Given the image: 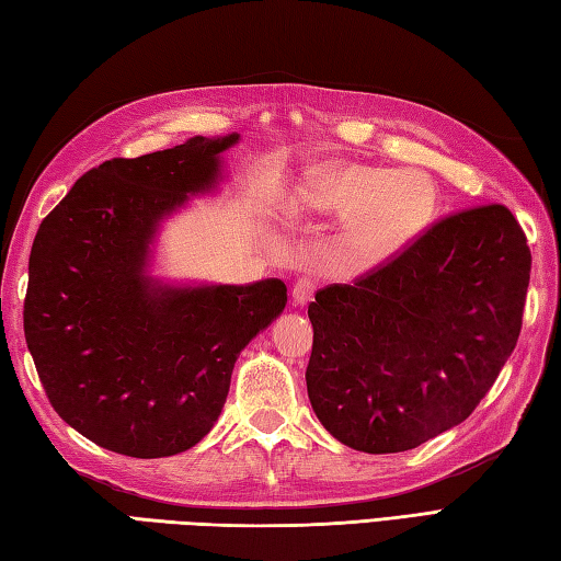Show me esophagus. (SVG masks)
<instances>
[{
  "label": "esophagus",
  "instance_id": "34e87169",
  "mask_svg": "<svg viewBox=\"0 0 561 561\" xmlns=\"http://www.w3.org/2000/svg\"><path fill=\"white\" fill-rule=\"evenodd\" d=\"M318 289V279L311 277V274H304V277H299L294 282V289H291V296L296 304H309L313 299V291Z\"/></svg>",
  "mask_w": 561,
  "mask_h": 561
}]
</instances>
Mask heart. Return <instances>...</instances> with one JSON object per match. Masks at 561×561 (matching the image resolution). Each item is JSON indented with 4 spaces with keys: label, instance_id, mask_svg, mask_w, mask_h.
Listing matches in <instances>:
<instances>
[{
    "label": "heart",
    "instance_id": "b5f03b06",
    "mask_svg": "<svg viewBox=\"0 0 561 561\" xmlns=\"http://www.w3.org/2000/svg\"><path fill=\"white\" fill-rule=\"evenodd\" d=\"M301 202L313 211L353 218L359 255L381 260L427 226L435 194L419 174L371 164H331L311 174Z\"/></svg>",
    "mask_w": 561,
    "mask_h": 561
}]
</instances>
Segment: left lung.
Returning a JSON list of instances; mask_svg holds the SVG:
<instances>
[{"label":"left lung","instance_id":"obj_1","mask_svg":"<svg viewBox=\"0 0 561 561\" xmlns=\"http://www.w3.org/2000/svg\"><path fill=\"white\" fill-rule=\"evenodd\" d=\"M533 255L503 204L425 226L353 284L309 304L306 387L359 453H405L467 421L518 343Z\"/></svg>","mask_w":561,"mask_h":561}]
</instances>
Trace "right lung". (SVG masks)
Returning <instances> with one entry per match:
<instances>
[{"label":"right lung","mask_w":561,"mask_h":561,"mask_svg":"<svg viewBox=\"0 0 561 561\" xmlns=\"http://www.w3.org/2000/svg\"><path fill=\"white\" fill-rule=\"evenodd\" d=\"M238 136L192 138L84 172L43 218L24 335L60 419L118 455L184 453L221 413L233 365L287 304V284L160 289L142 274L158 221L218 178Z\"/></svg>","instance_id":"add662e5"}]
</instances>
